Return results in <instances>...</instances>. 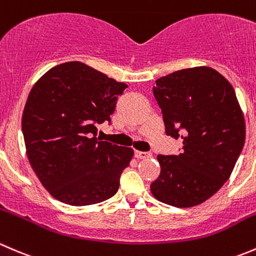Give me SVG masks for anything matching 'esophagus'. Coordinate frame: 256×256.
Here are the masks:
<instances>
[{"label": "esophagus", "instance_id": "obj_1", "mask_svg": "<svg viewBox=\"0 0 256 256\" xmlns=\"http://www.w3.org/2000/svg\"><path fill=\"white\" fill-rule=\"evenodd\" d=\"M134 156H136V158L139 159V160H142V159H149V158H152V153H149V152H139V150H136V153H134Z\"/></svg>", "mask_w": 256, "mask_h": 256}]
</instances>
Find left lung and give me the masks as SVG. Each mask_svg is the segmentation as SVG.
Listing matches in <instances>:
<instances>
[{
  "mask_svg": "<svg viewBox=\"0 0 256 256\" xmlns=\"http://www.w3.org/2000/svg\"><path fill=\"white\" fill-rule=\"evenodd\" d=\"M154 98L166 136L180 138L178 156H156L160 174L154 198L190 208L214 196L229 179L245 142V120L229 80L210 67L176 70L156 80Z\"/></svg>",
  "mask_w": 256,
  "mask_h": 256,
  "instance_id": "obj_1",
  "label": "left lung"
}]
</instances>
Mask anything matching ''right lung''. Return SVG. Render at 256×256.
Instances as JSON below:
<instances>
[{
    "label": "right lung",
    "instance_id": "obj_1",
    "mask_svg": "<svg viewBox=\"0 0 256 256\" xmlns=\"http://www.w3.org/2000/svg\"><path fill=\"white\" fill-rule=\"evenodd\" d=\"M128 86L82 62L50 68L32 87L22 114L26 154L48 193L90 206L112 198L133 149L97 138Z\"/></svg>",
    "mask_w": 256,
    "mask_h": 256
}]
</instances>
